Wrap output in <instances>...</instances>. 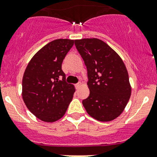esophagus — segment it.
Segmentation results:
<instances>
[{
	"label": "esophagus",
	"instance_id": "obj_1",
	"mask_svg": "<svg viewBox=\"0 0 157 157\" xmlns=\"http://www.w3.org/2000/svg\"><path fill=\"white\" fill-rule=\"evenodd\" d=\"M80 85H81V83H76V84H75V87H76V88H77V89H78L79 87H80Z\"/></svg>",
	"mask_w": 157,
	"mask_h": 157
}]
</instances>
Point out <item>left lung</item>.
I'll use <instances>...</instances> for the list:
<instances>
[{
    "instance_id": "8db88e82",
    "label": "left lung",
    "mask_w": 157,
    "mask_h": 157,
    "mask_svg": "<svg viewBox=\"0 0 157 157\" xmlns=\"http://www.w3.org/2000/svg\"><path fill=\"white\" fill-rule=\"evenodd\" d=\"M74 42L87 70L90 94L82 101L83 107L92 118L112 121L121 115L131 96L126 67L117 52L101 39Z\"/></svg>"
}]
</instances>
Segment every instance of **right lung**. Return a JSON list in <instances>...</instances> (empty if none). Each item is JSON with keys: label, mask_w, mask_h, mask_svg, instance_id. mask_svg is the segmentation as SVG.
I'll return each mask as SVG.
<instances>
[{"label": "right lung", "mask_w": 157, "mask_h": 157, "mask_svg": "<svg viewBox=\"0 0 157 157\" xmlns=\"http://www.w3.org/2000/svg\"><path fill=\"white\" fill-rule=\"evenodd\" d=\"M74 40L52 41L38 51L28 64L22 79V98L35 116L53 122L67 112L75 92L66 82L62 63Z\"/></svg>", "instance_id": "obj_1"}]
</instances>
